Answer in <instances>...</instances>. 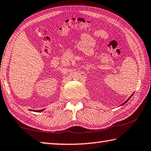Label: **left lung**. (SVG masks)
I'll return each mask as SVG.
<instances>
[{"label":"left lung","instance_id":"obj_1","mask_svg":"<svg viewBox=\"0 0 151 151\" xmlns=\"http://www.w3.org/2000/svg\"><path fill=\"white\" fill-rule=\"evenodd\" d=\"M132 96H133V95H132V96H130V97H129V98H128V99H127V100H126V101H125V102H124V103H123V104H122V105H124V104H125V103H126V102H127V101H128V100H129V99H130V97H132Z\"/></svg>","mask_w":151,"mask_h":151}]
</instances>
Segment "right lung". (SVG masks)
Masks as SVG:
<instances>
[{"mask_svg":"<svg viewBox=\"0 0 151 151\" xmlns=\"http://www.w3.org/2000/svg\"><path fill=\"white\" fill-rule=\"evenodd\" d=\"M44 110V109H42V110H38V111H35V112H38V113H39V112H41V111H42ZM31 111H32V110H31Z\"/></svg>","mask_w":151,"mask_h":151,"instance_id":"1","label":"right lung"}]
</instances>
